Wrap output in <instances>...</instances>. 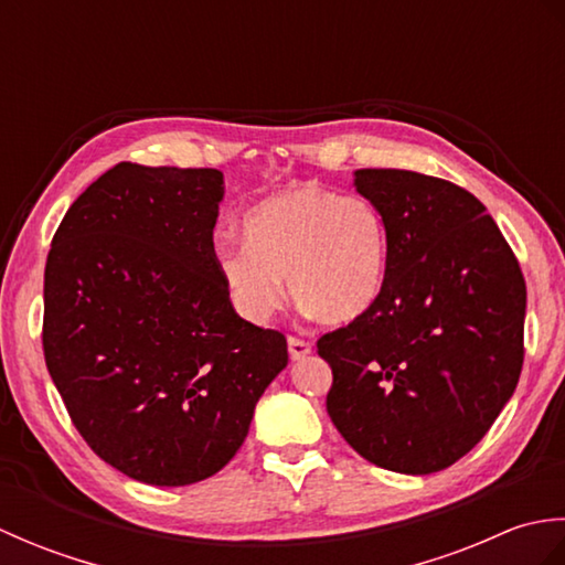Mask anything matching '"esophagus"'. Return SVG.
I'll return each instance as SVG.
<instances>
[{"label":"esophagus","instance_id":"obj_1","mask_svg":"<svg viewBox=\"0 0 565 565\" xmlns=\"http://www.w3.org/2000/svg\"><path fill=\"white\" fill-rule=\"evenodd\" d=\"M310 352H313V344L298 338H289V354L294 362H301V359H306Z\"/></svg>","mask_w":565,"mask_h":565}]
</instances>
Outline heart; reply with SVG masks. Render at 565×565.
Wrapping results in <instances>:
<instances>
[{"label": "heart", "mask_w": 565, "mask_h": 565, "mask_svg": "<svg viewBox=\"0 0 565 565\" xmlns=\"http://www.w3.org/2000/svg\"><path fill=\"white\" fill-rule=\"evenodd\" d=\"M245 247L215 249V267L237 313L267 322L284 281L322 322H352L379 301L388 271V227L374 201L294 184L262 199L243 221Z\"/></svg>", "instance_id": "obj_1"}]
</instances>
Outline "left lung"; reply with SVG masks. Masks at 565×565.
<instances>
[{
  "instance_id": "8db88e82",
  "label": "left lung",
  "mask_w": 565,
  "mask_h": 565,
  "mask_svg": "<svg viewBox=\"0 0 565 565\" xmlns=\"http://www.w3.org/2000/svg\"><path fill=\"white\" fill-rule=\"evenodd\" d=\"M388 227L379 301L322 334L328 415L366 461L425 476L486 437L518 388L526 286L510 245L466 189L407 170H356Z\"/></svg>"
}]
</instances>
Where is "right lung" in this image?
Returning <instances> with one entry per match:
<instances>
[{"instance_id":"right-lung-1","label":"right lung","mask_w":565,"mask_h":565,"mask_svg":"<svg viewBox=\"0 0 565 565\" xmlns=\"http://www.w3.org/2000/svg\"><path fill=\"white\" fill-rule=\"evenodd\" d=\"M223 172L121 162L67 209L43 284V352L94 454L148 486H189L243 447L289 364L215 267Z\"/></svg>"}]
</instances>
